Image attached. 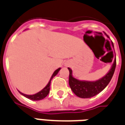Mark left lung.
Wrapping results in <instances>:
<instances>
[{"label":"left lung","instance_id":"obj_1","mask_svg":"<svg viewBox=\"0 0 125 125\" xmlns=\"http://www.w3.org/2000/svg\"><path fill=\"white\" fill-rule=\"evenodd\" d=\"M116 65V60H114V63L110 70L104 77L94 82L81 81L76 79L72 75V70L68 68L69 84L76 95L81 98H90L97 95L105 89L113 76Z\"/></svg>","mask_w":125,"mask_h":125}]
</instances>
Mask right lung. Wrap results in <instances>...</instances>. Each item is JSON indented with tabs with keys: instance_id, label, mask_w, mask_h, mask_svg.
I'll return each mask as SVG.
<instances>
[{
	"instance_id": "1",
	"label": "right lung",
	"mask_w": 125,
	"mask_h": 125,
	"mask_svg": "<svg viewBox=\"0 0 125 125\" xmlns=\"http://www.w3.org/2000/svg\"><path fill=\"white\" fill-rule=\"evenodd\" d=\"M60 69L61 68H58L57 70H56L54 72L53 74L52 75V76L51 78L50 81L49 82V83L47 84V85L46 86V87H44L43 89L40 92H38V93H36L34 95H26V94H23V93H21V95H23V96H25L27 98H28V99H31V100H34V101H38V100H41V99H44L45 97H47V95L49 93V91H50V85H51V80L53 79V78L55 76H56L57 74L59 72V71L60 70Z\"/></svg>"
}]
</instances>
